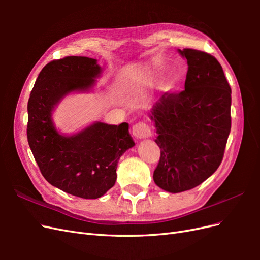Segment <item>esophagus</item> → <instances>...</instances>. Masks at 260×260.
I'll return each mask as SVG.
<instances>
[{"label": "esophagus", "instance_id": "1", "mask_svg": "<svg viewBox=\"0 0 260 260\" xmlns=\"http://www.w3.org/2000/svg\"><path fill=\"white\" fill-rule=\"evenodd\" d=\"M132 135L138 139H143L151 136V129L144 121H138L132 125Z\"/></svg>", "mask_w": 260, "mask_h": 260}]
</instances>
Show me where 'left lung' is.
I'll use <instances>...</instances> for the list:
<instances>
[{
	"label": "left lung",
	"instance_id": "8db88e82",
	"mask_svg": "<svg viewBox=\"0 0 260 260\" xmlns=\"http://www.w3.org/2000/svg\"><path fill=\"white\" fill-rule=\"evenodd\" d=\"M179 52L188 65L185 89L165 92L149 114L160 148L153 178L171 193L191 190L214 174L231 130V88L220 62L203 51Z\"/></svg>",
	"mask_w": 260,
	"mask_h": 260
}]
</instances>
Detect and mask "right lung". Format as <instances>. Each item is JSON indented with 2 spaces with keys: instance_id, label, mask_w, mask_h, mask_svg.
<instances>
[{
  "instance_id": "right-lung-1",
  "label": "right lung",
  "mask_w": 260,
  "mask_h": 260,
  "mask_svg": "<svg viewBox=\"0 0 260 260\" xmlns=\"http://www.w3.org/2000/svg\"><path fill=\"white\" fill-rule=\"evenodd\" d=\"M101 73L96 59L67 56L46 64L28 101L27 139L42 176L59 190L82 199H99L116 182L120 156L135 145L129 124L96 122L72 137L55 130V104L76 90H86Z\"/></svg>"
}]
</instances>
